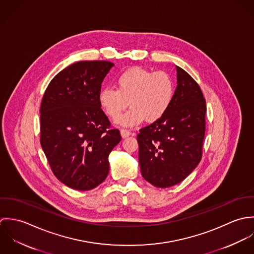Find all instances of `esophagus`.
Wrapping results in <instances>:
<instances>
[{"instance_id":"obj_1","label":"esophagus","mask_w":254,"mask_h":254,"mask_svg":"<svg viewBox=\"0 0 254 254\" xmlns=\"http://www.w3.org/2000/svg\"><path fill=\"white\" fill-rule=\"evenodd\" d=\"M120 134H121L122 138H127V137H129L132 133H131L129 130H127V129H125V128H122V129L120 130Z\"/></svg>"}]
</instances>
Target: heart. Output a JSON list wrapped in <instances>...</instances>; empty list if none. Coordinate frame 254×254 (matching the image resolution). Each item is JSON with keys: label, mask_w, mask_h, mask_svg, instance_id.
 I'll return each instance as SVG.
<instances>
[{"label": "heart", "mask_w": 254, "mask_h": 254, "mask_svg": "<svg viewBox=\"0 0 254 254\" xmlns=\"http://www.w3.org/2000/svg\"><path fill=\"white\" fill-rule=\"evenodd\" d=\"M115 85L116 90L100 91L99 104L111 119L119 117L129 104L130 110L116 120L122 126L158 121L169 110L175 96L174 79L165 71L132 67L116 77Z\"/></svg>", "instance_id": "b5f03b06"}]
</instances>
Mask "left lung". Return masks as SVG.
I'll list each match as a JSON object with an SVG mask.
<instances>
[{"mask_svg":"<svg viewBox=\"0 0 254 254\" xmlns=\"http://www.w3.org/2000/svg\"><path fill=\"white\" fill-rule=\"evenodd\" d=\"M176 69L177 87L170 109L137 136L142 175L157 188L179 184L202 157L205 99L194 79L181 67Z\"/></svg>","mask_w":254,"mask_h":254,"instance_id":"left-lung-1","label":"left lung"}]
</instances>
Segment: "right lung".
<instances>
[{
	"mask_svg": "<svg viewBox=\"0 0 254 254\" xmlns=\"http://www.w3.org/2000/svg\"><path fill=\"white\" fill-rule=\"evenodd\" d=\"M113 65L75 63L53 78L42 99L40 143L55 176L74 190H92L106 180L109 153L121 141L99 104Z\"/></svg>",
	"mask_w": 254,
	"mask_h": 254,
	"instance_id": "1",
	"label": "right lung"
}]
</instances>
